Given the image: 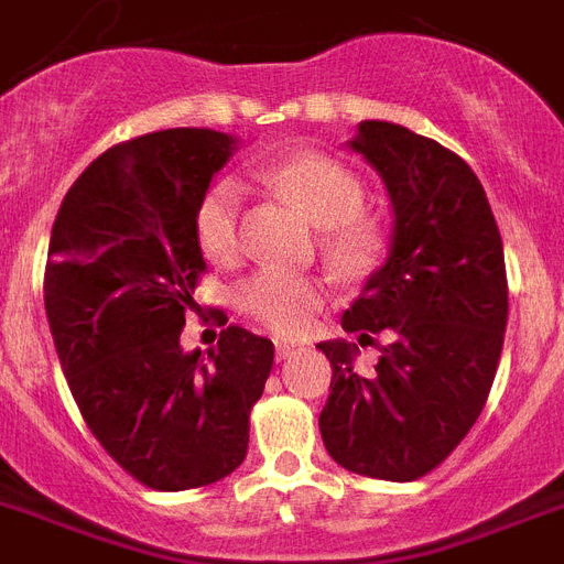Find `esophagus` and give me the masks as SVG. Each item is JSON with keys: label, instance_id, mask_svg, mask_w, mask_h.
I'll return each mask as SVG.
<instances>
[{"label": "esophagus", "instance_id": "34e87169", "mask_svg": "<svg viewBox=\"0 0 564 564\" xmlns=\"http://www.w3.org/2000/svg\"><path fill=\"white\" fill-rule=\"evenodd\" d=\"M302 348L293 346V343H285V339H276V360H291L293 355H300Z\"/></svg>", "mask_w": 564, "mask_h": 564}]
</instances>
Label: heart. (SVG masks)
<instances>
[{
  "mask_svg": "<svg viewBox=\"0 0 564 564\" xmlns=\"http://www.w3.org/2000/svg\"><path fill=\"white\" fill-rule=\"evenodd\" d=\"M256 178L285 195L319 227V250L343 279L360 282L386 262L389 239L380 221L360 213L366 187L339 161L316 152L282 158L262 166ZM241 209L245 189L239 181L209 184L195 207V239L207 259L236 264L241 259ZM325 282L285 271H259L236 291L241 314L276 337H300L314 325L325 305Z\"/></svg>",
  "mask_w": 564,
  "mask_h": 564,
  "instance_id": "b5f03b06",
  "label": "heart"
}]
</instances>
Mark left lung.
Listing matches in <instances>:
<instances>
[{
	"instance_id": "1",
	"label": "left lung",
	"mask_w": 564,
	"mask_h": 564,
	"mask_svg": "<svg viewBox=\"0 0 564 564\" xmlns=\"http://www.w3.org/2000/svg\"><path fill=\"white\" fill-rule=\"evenodd\" d=\"M351 149L383 178L392 250L343 314V328L386 346L375 375L355 371V343H319L332 394L323 444L339 467L415 481L438 467L481 415L507 328L501 232L467 161L432 138L362 120Z\"/></svg>"
}]
</instances>
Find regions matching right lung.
<instances>
[{"label": "right lung", "mask_w": 564, "mask_h": 564, "mask_svg": "<svg viewBox=\"0 0 564 564\" xmlns=\"http://www.w3.org/2000/svg\"><path fill=\"white\" fill-rule=\"evenodd\" d=\"M213 129H164L106 149L59 204L45 314L83 421L152 490L221 481L248 455L273 343L227 325L207 357L181 348L207 271L195 207L232 155Z\"/></svg>", "instance_id": "obj_1"}]
</instances>
